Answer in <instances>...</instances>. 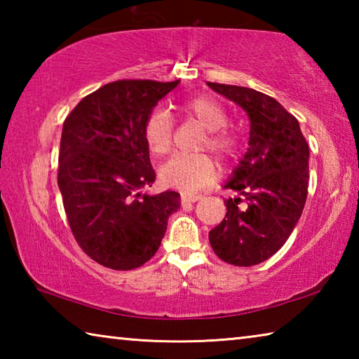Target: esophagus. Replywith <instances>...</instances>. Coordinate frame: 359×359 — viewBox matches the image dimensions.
Segmentation results:
<instances>
[{
  "instance_id": "obj_1",
  "label": "esophagus",
  "mask_w": 359,
  "mask_h": 359,
  "mask_svg": "<svg viewBox=\"0 0 359 359\" xmlns=\"http://www.w3.org/2000/svg\"><path fill=\"white\" fill-rule=\"evenodd\" d=\"M201 199V194H193V193H182L180 196V203L182 204H191V203H196Z\"/></svg>"
}]
</instances>
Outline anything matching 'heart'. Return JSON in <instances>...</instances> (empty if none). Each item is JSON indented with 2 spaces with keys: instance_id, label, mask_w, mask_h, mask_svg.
Returning <instances> with one entry per match:
<instances>
[{
  "instance_id": "b5f03b06",
  "label": "heart",
  "mask_w": 359,
  "mask_h": 359,
  "mask_svg": "<svg viewBox=\"0 0 359 359\" xmlns=\"http://www.w3.org/2000/svg\"><path fill=\"white\" fill-rule=\"evenodd\" d=\"M182 112L196 118L205 130L203 145L222 160H229L236 154L239 139L224 128L228 115L223 106L210 96H193L182 102ZM144 141L154 155H166L172 145V121L165 111L150 112L144 123ZM217 177V166L209 155H175L160 168V179L165 185L182 191L203 190Z\"/></svg>"
}]
</instances>
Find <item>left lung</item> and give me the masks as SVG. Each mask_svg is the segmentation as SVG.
I'll use <instances>...</instances> for the list:
<instances>
[{
  "label": "left lung",
  "mask_w": 359,
  "mask_h": 359,
  "mask_svg": "<svg viewBox=\"0 0 359 359\" xmlns=\"http://www.w3.org/2000/svg\"><path fill=\"white\" fill-rule=\"evenodd\" d=\"M241 106L250 120L248 149L224 184L223 222L210 229L215 255L234 266H255L280 250L301 218L309 187V145L299 121L280 102L253 88L208 82Z\"/></svg>",
  "instance_id": "8db88e82"
}]
</instances>
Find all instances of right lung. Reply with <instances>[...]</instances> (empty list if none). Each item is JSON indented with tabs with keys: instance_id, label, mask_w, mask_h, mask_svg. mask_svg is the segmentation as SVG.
<instances>
[{
	"instance_id": "right-lung-1",
	"label": "right lung",
	"mask_w": 359,
	"mask_h": 359,
	"mask_svg": "<svg viewBox=\"0 0 359 359\" xmlns=\"http://www.w3.org/2000/svg\"><path fill=\"white\" fill-rule=\"evenodd\" d=\"M179 81H117L72 109L63 123L58 187L72 234L106 267L130 271L154 257L168 218L180 208L177 191L141 193L155 171L144 123Z\"/></svg>"
}]
</instances>
